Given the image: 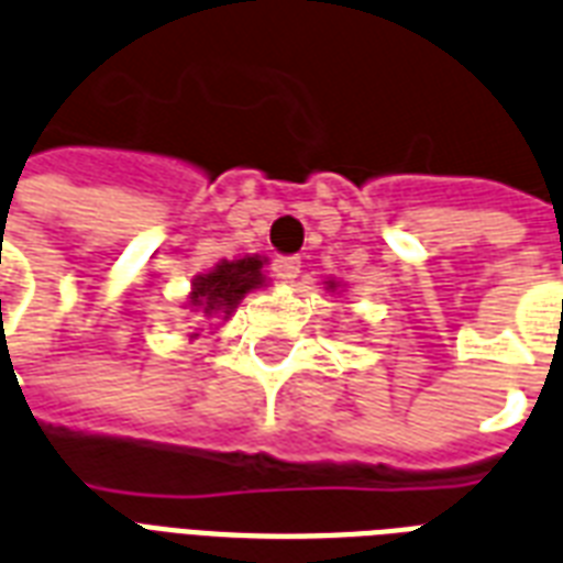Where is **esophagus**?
Instances as JSON below:
<instances>
[{"instance_id": "obj_1", "label": "esophagus", "mask_w": 563, "mask_h": 563, "mask_svg": "<svg viewBox=\"0 0 563 563\" xmlns=\"http://www.w3.org/2000/svg\"><path fill=\"white\" fill-rule=\"evenodd\" d=\"M274 274L283 283H291L300 274V260L298 256H280V260H274Z\"/></svg>"}]
</instances>
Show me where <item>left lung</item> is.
Segmentation results:
<instances>
[{
	"label": "left lung",
	"instance_id": "obj_1",
	"mask_svg": "<svg viewBox=\"0 0 563 563\" xmlns=\"http://www.w3.org/2000/svg\"><path fill=\"white\" fill-rule=\"evenodd\" d=\"M324 289L333 291V295H342L345 286H342V280H336V277H328V280H324Z\"/></svg>",
	"mask_w": 563,
	"mask_h": 563
}]
</instances>
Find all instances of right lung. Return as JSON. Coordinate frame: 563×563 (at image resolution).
I'll return each instance as SVG.
<instances>
[{
    "mask_svg": "<svg viewBox=\"0 0 563 563\" xmlns=\"http://www.w3.org/2000/svg\"><path fill=\"white\" fill-rule=\"evenodd\" d=\"M265 265H268V260L260 253H251L242 260H221L209 272L197 274L191 280L186 310L200 312L209 321H227L251 291L268 286ZM197 336H200V330L188 333V339Z\"/></svg>",
    "mask_w": 563,
    "mask_h": 563,
    "instance_id": "right-lung-1",
    "label": "right lung"
}]
</instances>
